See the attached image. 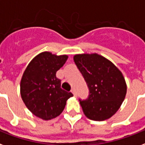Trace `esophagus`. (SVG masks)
<instances>
[{"instance_id":"34e87169","label":"esophagus","mask_w":145,"mask_h":145,"mask_svg":"<svg viewBox=\"0 0 145 145\" xmlns=\"http://www.w3.org/2000/svg\"><path fill=\"white\" fill-rule=\"evenodd\" d=\"M71 93H72L73 95H74V96L75 97H77V93H76V92H75L74 89H72V90H71Z\"/></svg>"}]
</instances>
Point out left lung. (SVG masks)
Wrapping results in <instances>:
<instances>
[{
  "mask_svg": "<svg viewBox=\"0 0 145 145\" xmlns=\"http://www.w3.org/2000/svg\"><path fill=\"white\" fill-rule=\"evenodd\" d=\"M74 61L90 90L86 100L80 99L84 115L94 121L111 118L126 95V82L121 71L97 53L77 54L74 55Z\"/></svg>",
  "mask_w": 145,
  "mask_h": 145,
  "instance_id": "left-lung-1",
  "label": "left lung"
}]
</instances>
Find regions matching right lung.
<instances>
[{"instance_id":"1","label":"right lung","mask_w":145,"mask_h":145,"mask_svg":"<svg viewBox=\"0 0 145 145\" xmlns=\"http://www.w3.org/2000/svg\"><path fill=\"white\" fill-rule=\"evenodd\" d=\"M68 56L50 52L39 53L32 59L24 71L20 81L21 98L34 116L50 120L58 116L71 93L61 88L56 72L65 65Z\"/></svg>"}]
</instances>
